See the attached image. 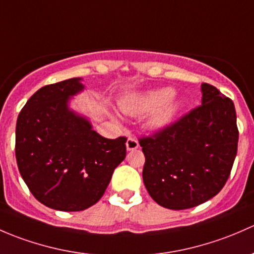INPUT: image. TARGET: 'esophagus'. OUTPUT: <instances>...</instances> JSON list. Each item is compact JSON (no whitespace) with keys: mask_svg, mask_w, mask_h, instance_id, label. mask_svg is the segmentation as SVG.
Wrapping results in <instances>:
<instances>
[{"mask_svg":"<svg viewBox=\"0 0 254 254\" xmlns=\"http://www.w3.org/2000/svg\"><path fill=\"white\" fill-rule=\"evenodd\" d=\"M126 146H127V150H134V149H137L138 146H139V143H138V140L135 139V138L129 137L127 139Z\"/></svg>","mask_w":254,"mask_h":254,"instance_id":"34e87169","label":"esophagus"}]
</instances>
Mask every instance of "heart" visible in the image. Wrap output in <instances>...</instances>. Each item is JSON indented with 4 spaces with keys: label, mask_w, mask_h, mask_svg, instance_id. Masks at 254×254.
<instances>
[{
    "label": "heart",
    "mask_w": 254,
    "mask_h": 254,
    "mask_svg": "<svg viewBox=\"0 0 254 254\" xmlns=\"http://www.w3.org/2000/svg\"><path fill=\"white\" fill-rule=\"evenodd\" d=\"M174 95L175 91L171 88L156 89V90H151L144 94L142 98L122 103V110L130 115H142L155 111L163 106V108L161 107L162 109L149 121V127L151 129H159L170 124L181 106L180 101L171 100Z\"/></svg>",
    "instance_id": "b5f03b06"
}]
</instances>
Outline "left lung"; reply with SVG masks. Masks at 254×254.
<instances>
[{"label":"left lung","instance_id":"8db88e82","mask_svg":"<svg viewBox=\"0 0 254 254\" xmlns=\"http://www.w3.org/2000/svg\"><path fill=\"white\" fill-rule=\"evenodd\" d=\"M202 105L143 137V181L164 208L190 209L218 194L226 184L237 154L239 129L231 99L202 84Z\"/></svg>","mask_w":254,"mask_h":254}]
</instances>
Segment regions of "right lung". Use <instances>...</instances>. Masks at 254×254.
I'll list each match as a JSON object with an SVG mask.
<instances>
[{
	"mask_svg": "<svg viewBox=\"0 0 254 254\" xmlns=\"http://www.w3.org/2000/svg\"><path fill=\"white\" fill-rule=\"evenodd\" d=\"M80 78L40 88L19 112L15 159L34 197L49 208L80 211L99 202L126 158V137L108 139L69 110Z\"/></svg>",
	"mask_w": 254,
	"mask_h": 254,
	"instance_id": "1",
	"label": "right lung"
}]
</instances>
